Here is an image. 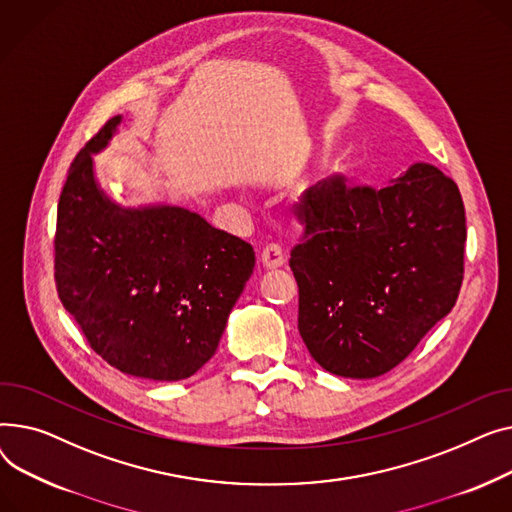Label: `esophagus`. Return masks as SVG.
<instances>
[{
	"label": "esophagus",
	"mask_w": 512,
	"mask_h": 512,
	"mask_svg": "<svg viewBox=\"0 0 512 512\" xmlns=\"http://www.w3.org/2000/svg\"><path fill=\"white\" fill-rule=\"evenodd\" d=\"M260 262H262L264 268H279V266L285 264V254H283V250H281L279 246L270 244V246H266V248L262 250Z\"/></svg>",
	"instance_id": "esophagus-1"
}]
</instances>
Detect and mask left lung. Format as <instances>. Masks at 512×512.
<instances>
[{"label": "left lung", "instance_id": "obj_1", "mask_svg": "<svg viewBox=\"0 0 512 512\" xmlns=\"http://www.w3.org/2000/svg\"><path fill=\"white\" fill-rule=\"evenodd\" d=\"M306 194L304 239L289 258L299 335L330 374L382 376L457 302L467 239L461 192L434 165L415 163L380 190L330 175Z\"/></svg>", "mask_w": 512, "mask_h": 512}]
</instances>
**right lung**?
<instances>
[{
  "mask_svg": "<svg viewBox=\"0 0 512 512\" xmlns=\"http://www.w3.org/2000/svg\"><path fill=\"white\" fill-rule=\"evenodd\" d=\"M113 117L72 161L57 204L55 285L88 345L119 372L184 380L215 355L254 270V248L179 206L124 208L99 188L93 155Z\"/></svg>",
  "mask_w": 512,
  "mask_h": 512,
  "instance_id": "add662e5",
  "label": "right lung"
}]
</instances>
